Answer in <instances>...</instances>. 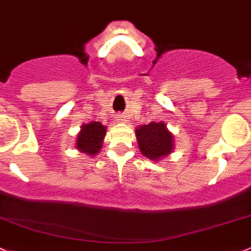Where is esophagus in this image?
<instances>
[{
    "label": "esophagus",
    "mask_w": 251,
    "mask_h": 251,
    "mask_svg": "<svg viewBox=\"0 0 251 251\" xmlns=\"http://www.w3.org/2000/svg\"><path fill=\"white\" fill-rule=\"evenodd\" d=\"M116 121H117V122H120V123H126V117L125 116H122V115H118L117 117H116Z\"/></svg>",
    "instance_id": "esophagus-1"
}]
</instances>
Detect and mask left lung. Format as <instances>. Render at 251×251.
Listing matches in <instances>:
<instances>
[{"label":"left lung","instance_id":"8db88e82","mask_svg":"<svg viewBox=\"0 0 251 251\" xmlns=\"http://www.w3.org/2000/svg\"><path fill=\"white\" fill-rule=\"evenodd\" d=\"M139 149L145 157L151 161H159L172 153L174 149L173 134L167 129L164 122H151L135 130Z\"/></svg>","mask_w":251,"mask_h":251}]
</instances>
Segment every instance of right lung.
I'll use <instances>...</instances> for the list:
<instances>
[{
	"label": "right lung",
	"instance_id": "1",
	"mask_svg": "<svg viewBox=\"0 0 251 251\" xmlns=\"http://www.w3.org/2000/svg\"><path fill=\"white\" fill-rule=\"evenodd\" d=\"M106 134V126L100 122H90L81 126L77 135L76 149L89 156H95L101 149L102 140Z\"/></svg>",
	"mask_w": 251,
	"mask_h": 251
}]
</instances>
